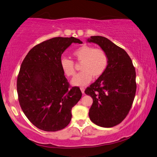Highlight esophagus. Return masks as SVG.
<instances>
[{
    "instance_id": "1",
    "label": "esophagus",
    "mask_w": 157,
    "mask_h": 157,
    "mask_svg": "<svg viewBox=\"0 0 157 157\" xmlns=\"http://www.w3.org/2000/svg\"><path fill=\"white\" fill-rule=\"evenodd\" d=\"M80 90H81V91H82V93L83 94H84V87H81L80 88Z\"/></svg>"
}]
</instances>
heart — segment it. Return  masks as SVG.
Segmentation results:
<instances>
[{
    "label": "heart",
    "mask_w": 157,
    "mask_h": 157,
    "mask_svg": "<svg viewBox=\"0 0 157 157\" xmlns=\"http://www.w3.org/2000/svg\"><path fill=\"white\" fill-rule=\"evenodd\" d=\"M73 55L77 60L82 61L81 72L76 75L71 80L74 86H85L91 81L92 78H98L105 72L108 66V58L105 51L102 49H94V47L83 45L75 49ZM61 68L63 73L68 77L75 74L73 61L68 58H62Z\"/></svg>",
    "instance_id": "b5f03b06"
}]
</instances>
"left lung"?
<instances>
[{
  "instance_id": "8db88e82",
  "label": "left lung",
  "mask_w": 157,
  "mask_h": 157,
  "mask_svg": "<svg viewBox=\"0 0 157 157\" xmlns=\"http://www.w3.org/2000/svg\"><path fill=\"white\" fill-rule=\"evenodd\" d=\"M108 56L105 72L84 91L93 98L89 116L93 123L110 128L121 123L132 106L136 91V71L124 49L103 36H91Z\"/></svg>"
}]
</instances>
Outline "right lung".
<instances>
[{"label":"right lung","instance_id":"obj_1","mask_svg":"<svg viewBox=\"0 0 157 157\" xmlns=\"http://www.w3.org/2000/svg\"><path fill=\"white\" fill-rule=\"evenodd\" d=\"M72 43L82 42L74 37H56L37 44L27 54L19 70V104L29 120L43 131L66 127L71 120L72 108L82 97L79 87H70L60 65L62 54Z\"/></svg>","mask_w":157,"mask_h":157}]
</instances>
